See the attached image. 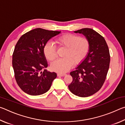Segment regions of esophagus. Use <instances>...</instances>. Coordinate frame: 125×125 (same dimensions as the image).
I'll return each instance as SVG.
<instances>
[{"mask_svg": "<svg viewBox=\"0 0 125 125\" xmlns=\"http://www.w3.org/2000/svg\"><path fill=\"white\" fill-rule=\"evenodd\" d=\"M65 75V74L64 73H58L57 74V76L58 77H64V76Z\"/></svg>", "mask_w": 125, "mask_h": 125, "instance_id": "1", "label": "esophagus"}]
</instances>
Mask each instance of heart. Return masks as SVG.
<instances>
[{
	"mask_svg": "<svg viewBox=\"0 0 125 125\" xmlns=\"http://www.w3.org/2000/svg\"><path fill=\"white\" fill-rule=\"evenodd\" d=\"M55 42L60 48H64V58L59 59L51 64L52 70L58 73H65L73 64L77 65L83 62L90 50V42L85 37H80L73 33H65L56 38ZM46 58L50 62L56 60L57 50L51 43H47L43 47Z\"/></svg>",
	"mask_w": 125,
	"mask_h": 125,
	"instance_id": "heart-1",
	"label": "heart"
}]
</instances>
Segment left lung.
<instances>
[{"label": "left lung", "mask_w": 125, "mask_h": 125, "mask_svg": "<svg viewBox=\"0 0 125 125\" xmlns=\"http://www.w3.org/2000/svg\"><path fill=\"white\" fill-rule=\"evenodd\" d=\"M75 32L85 36L90 42V50L83 62L70 73L73 80L68 88L75 95L88 97L98 92L104 83L110 56L104 38L94 30L84 28Z\"/></svg>", "instance_id": "left-lung-1"}]
</instances>
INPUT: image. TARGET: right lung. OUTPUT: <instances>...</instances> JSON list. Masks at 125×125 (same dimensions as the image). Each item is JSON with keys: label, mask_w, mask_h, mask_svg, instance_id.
I'll return each instance as SVG.
<instances>
[{"label": "right lung", "mask_w": 125, "mask_h": 125, "mask_svg": "<svg viewBox=\"0 0 125 125\" xmlns=\"http://www.w3.org/2000/svg\"><path fill=\"white\" fill-rule=\"evenodd\" d=\"M61 31L37 28L22 35L12 54V64L16 83L22 91L31 95L43 94L50 89L57 74L44 70L47 67L43 47Z\"/></svg>", "instance_id": "right-lung-1"}]
</instances>
